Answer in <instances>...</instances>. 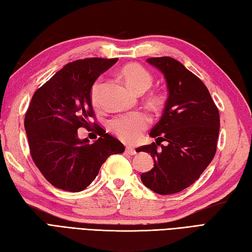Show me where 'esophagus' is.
<instances>
[{
    "label": "esophagus",
    "instance_id": "obj_1",
    "mask_svg": "<svg viewBox=\"0 0 252 252\" xmlns=\"http://www.w3.org/2000/svg\"><path fill=\"white\" fill-rule=\"evenodd\" d=\"M126 153H127V154L131 155V156L137 154L136 149H134V147H132V146H127V147H126Z\"/></svg>",
    "mask_w": 252,
    "mask_h": 252
}]
</instances>
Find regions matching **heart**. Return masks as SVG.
<instances>
[{
  "instance_id": "heart-1",
  "label": "heart",
  "mask_w": 252,
  "mask_h": 252,
  "mask_svg": "<svg viewBox=\"0 0 252 252\" xmlns=\"http://www.w3.org/2000/svg\"><path fill=\"white\" fill-rule=\"evenodd\" d=\"M121 78L133 93L142 95L149 91L153 84V76L143 66L132 63L123 67L120 71ZM101 79L94 82L91 90V100L93 105H97L99 100L101 90ZM150 124V119L141 112H132L121 114L110 121L109 127L116 137L127 143H133L138 141L143 131Z\"/></svg>"
}]
</instances>
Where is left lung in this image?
I'll use <instances>...</instances> for the list:
<instances>
[{
  "mask_svg": "<svg viewBox=\"0 0 252 252\" xmlns=\"http://www.w3.org/2000/svg\"><path fill=\"white\" fill-rule=\"evenodd\" d=\"M167 82L168 98L162 115L150 136L156 143L143 145L154 159V168L141 174V181L152 191L172 194L197 181L216 153L220 121L218 109L201 80L172 58H151ZM162 140L168 144L159 150Z\"/></svg>",
  "mask_w": 252,
  "mask_h": 252,
  "instance_id": "obj_1",
  "label": "left lung"
}]
</instances>
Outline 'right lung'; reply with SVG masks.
I'll list each match as a JSON object with an SVG mask.
<instances>
[{
    "label": "right lung",
    "instance_id": "right-lung-1",
    "mask_svg": "<svg viewBox=\"0 0 252 252\" xmlns=\"http://www.w3.org/2000/svg\"><path fill=\"white\" fill-rule=\"evenodd\" d=\"M116 62L118 59L91 58L68 63L32 97L24 119L31 156L54 187L81 191L95 180L109 156L125 150L99 126L101 137L93 143L78 137L79 128L90 127L94 116L92 87Z\"/></svg>",
    "mask_w": 252,
    "mask_h": 252
}]
</instances>
